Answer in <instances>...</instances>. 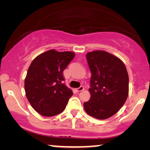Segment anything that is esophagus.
Instances as JSON below:
<instances>
[{"mask_svg":"<svg viewBox=\"0 0 150 150\" xmlns=\"http://www.w3.org/2000/svg\"><path fill=\"white\" fill-rule=\"evenodd\" d=\"M75 90H76V91H77V92L82 91L84 90V87H83V86H81V87H80L79 88H77V89H76Z\"/></svg>","mask_w":150,"mask_h":150,"instance_id":"obj_1","label":"esophagus"}]
</instances>
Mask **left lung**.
I'll return each instance as SVG.
<instances>
[{
  "instance_id": "1",
  "label": "left lung",
  "mask_w": 150,
  "mask_h": 150,
  "mask_svg": "<svg viewBox=\"0 0 150 150\" xmlns=\"http://www.w3.org/2000/svg\"><path fill=\"white\" fill-rule=\"evenodd\" d=\"M91 73V98L84 103L85 112L98 120H106L117 112L126 101L129 78L124 63L104 50L86 54Z\"/></svg>"
}]
</instances>
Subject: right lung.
Segmentation results:
<instances>
[{
    "label": "right lung",
    "mask_w": 150,
    "mask_h": 150,
    "mask_svg": "<svg viewBox=\"0 0 150 150\" xmlns=\"http://www.w3.org/2000/svg\"><path fill=\"white\" fill-rule=\"evenodd\" d=\"M74 56L70 51L52 49L39 54L30 63L24 90L30 105L41 115L52 117L65 110L73 93L62 83L63 71Z\"/></svg>",
    "instance_id": "right-lung-1"
}]
</instances>
